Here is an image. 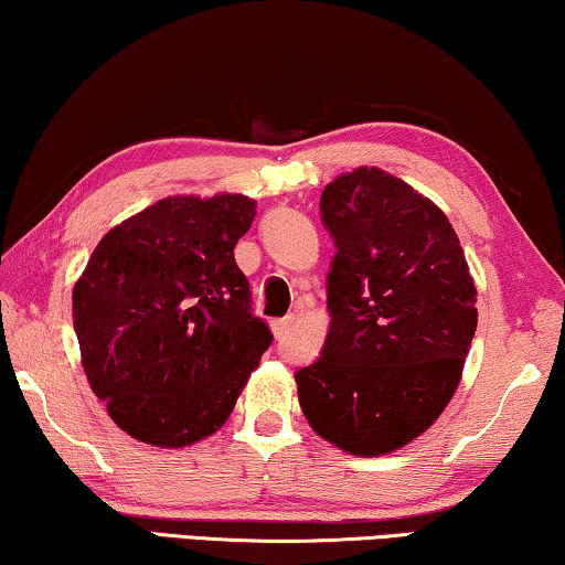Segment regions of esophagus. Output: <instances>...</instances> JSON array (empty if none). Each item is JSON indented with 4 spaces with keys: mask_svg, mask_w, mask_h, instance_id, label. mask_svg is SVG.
Masks as SVG:
<instances>
[{
    "mask_svg": "<svg viewBox=\"0 0 565 565\" xmlns=\"http://www.w3.org/2000/svg\"><path fill=\"white\" fill-rule=\"evenodd\" d=\"M292 323H296V316H285V318H277V321H273L275 339H282L285 333L292 329Z\"/></svg>",
    "mask_w": 565,
    "mask_h": 565,
    "instance_id": "obj_1",
    "label": "esophagus"
}]
</instances>
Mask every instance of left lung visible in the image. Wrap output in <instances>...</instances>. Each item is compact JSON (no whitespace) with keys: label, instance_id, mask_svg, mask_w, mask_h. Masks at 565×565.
<instances>
[{"label":"left lung","instance_id":"left-lung-1","mask_svg":"<svg viewBox=\"0 0 565 565\" xmlns=\"http://www.w3.org/2000/svg\"><path fill=\"white\" fill-rule=\"evenodd\" d=\"M337 242L323 351L296 374L302 415L351 456H384L438 420L477 331V285L444 211L382 168L321 193Z\"/></svg>","mask_w":565,"mask_h":565}]
</instances>
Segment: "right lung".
Wrapping results in <instances>:
<instances>
[{"instance_id": "obj_1", "label": "right lung", "mask_w": 565, "mask_h": 565, "mask_svg": "<svg viewBox=\"0 0 565 565\" xmlns=\"http://www.w3.org/2000/svg\"><path fill=\"white\" fill-rule=\"evenodd\" d=\"M255 214L242 193L168 195L109 228L73 285L86 380L135 440L214 436L259 366L273 333L234 259Z\"/></svg>"}]
</instances>
